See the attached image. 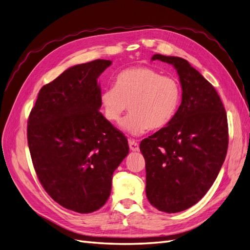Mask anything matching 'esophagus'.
Segmentation results:
<instances>
[{"label":"esophagus","instance_id":"obj_1","mask_svg":"<svg viewBox=\"0 0 250 250\" xmlns=\"http://www.w3.org/2000/svg\"><path fill=\"white\" fill-rule=\"evenodd\" d=\"M128 144H129V148H130L131 151H133V152H137V151L140 150L139 143L137 141L129 140V141H128Z\"/></svg>","mask_w":250,"mask_h":250}]
</instances>
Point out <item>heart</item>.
Listing matches in <instances>:
<instances>
[{
	"label": "heart",
	"instance_id": "b5f03b06",
	"mask_svg": "<svg viewBox=\"0 0 250 250\" xmlns=\"http://www.w3.org/2000/svg\"><path fill=\"white\" fill-rule=\"evenodd\" d=\"M180 101L179 82L148 66L122 71L116 77L115 86L104 89L100 96L103 115L113 124L120 122L129 105L130 113L121 128L130 135L167 126L175 117Z\"/></svg>",
	"mask_w": 250,
	"mask_h": 250
}]
</instances>
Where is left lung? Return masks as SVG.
I'll use <instances>...</instances> for the list:
<instances>
[{
	"label": "left lung",
	"instance_id": "obj_1",
	"mask_svg": "<svg viewBox=\"0 0 250 250\" xmlns=\"http://www.w3.org/2000/svg\"><path fill=\"white\" fill-rule=\"evenodd\" d=\"M176 70L183 94L175 117L140 144L146 196L155 208L178 213L197 203L217 178L229 147L228 117L214 86L186 59L154 54Z\"/></svg>",
	"mask_w": 250,
	"mask_h": 250
}]
</instances>
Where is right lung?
<instances>
[{
    "instance_id": "obj_1",
    "label": "right lung",
    "mask_w": 250,
    "mask_h": 250,
    "mask_svg": "<svg viewBox=\"0 0 250 250\" xmlns=\"http://www.w3.org/2000/svg\"><path fill=\"white\" fill-rule=\"evenodd\" d=\"M112 62L69 67L43 85L28 120V146L42 186L60 206L88 214L107 201L127 139L99 111L98 78Z\"/></svg>"
}]
</instances>
